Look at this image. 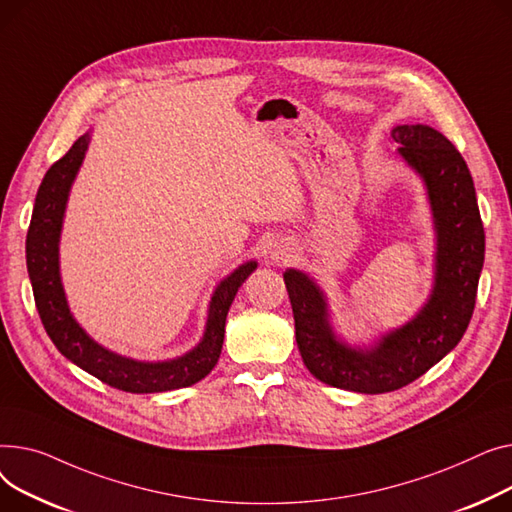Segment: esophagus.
<instances>
[{
    "label": "esophagus",
    "instance_id": "1",
    "mask_svg": "<svg viewBox=\"0 0 512 512\" xmlns=\"http://www.w3.org/2000/svg\"><path fill=\"white\" fill-rule=\"evenodd\" d=\"M270 260H277V262L283 260V252H281V250H275L273 254H270Z\"/></svg>",
    "mask_w": 512,
    "mask_h": 512
}]
</instances>
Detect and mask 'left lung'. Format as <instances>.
<instances>
[{"instance_id":"obj_1","label":"left lung","mask_w":512,"mask_h":512,"mask_svg":"<svg viewBox=\"0 0 512 512\" xmlns=\"http://www.w3.org/2000/svg\"><path fill=\"white\" fill-rule=\"evenodd\" d=\"M403 163L422 179L436 235L434 283L424 306L372 343H347L330 322L326 293L304 270L283 273L295 341L320 382L362 395L390 393L426 374L453 351L469 326L486 235L465 159L438 130L405 124L390 130Z\"/></svg>"}]
</instances>
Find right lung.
<instances>
[{
    "instance_id": "add662e5",
    "label": "right lung",
    "mask_w": 512,
    "mask_h": 512,
    "mask_svg": "<svg viewBox=\"0 0 512 512\" xmlns=\"http://www.w3.org/2000/svg\"><path fill=\"white\" fill-rule=\"evenodd\" d=\"M90 138L93 132L88 130L62 159L49 167L35 198L33 219L26 235V268L41 322L59 353L113 388L148 395L192 386L217 366L225 339L227 312L237 289L254 273L258 262L248 260L239 264L217 285L208 304L204 333L198 345L184 355L161 362H144V359L119 355L97 343L74 318L59 273V239H62L68 198Z\"/></svg>"
}]
</instances>
